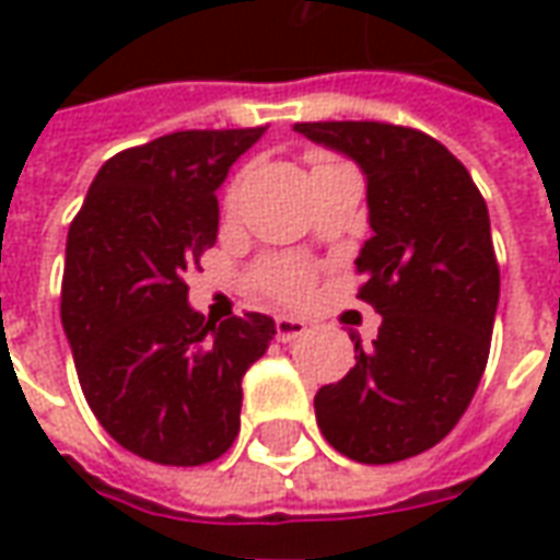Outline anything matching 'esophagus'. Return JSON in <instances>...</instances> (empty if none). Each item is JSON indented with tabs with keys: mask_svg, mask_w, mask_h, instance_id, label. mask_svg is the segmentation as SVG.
Listing matches in <instances>:
<instances>
[{
	"mask_svg": "<svg viewBox=\"0 0 560 560\" xmlns=\"http://www.w3.org/2000/svg\"><path fill=\"white\" fill-rule=\"evenodd\" d=\"M305 332H308V327H305V320H300V317H276V339L279 341H296L303 339Z\"/></svg>",
	"mask_w": 560,
	"mask_h": 560,
	"instance_id": "34e87169",
	"label": "esophagus"
}]
</instances>
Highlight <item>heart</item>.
<instances>
[{"label":"heart","instance_id":"heart-1","mask_svg":"<svg viewBox=\"0 0 560 560\" xmlns=\"http://www.w3.org/2000/svg\"><path fill=\"white\" fill-rule=\"evenodd\" d=\"M327 161V159H320ZM245 176L240 173L236 179H231L228 191H224V209L231 212L240 203L243 195ZM252 288L260 291L276 303H303L305 296L315 288V267L305 260H293V257H264L255 269H252Z\"/></svg>","mask_w":560,"mask_h":560}]
</instances>
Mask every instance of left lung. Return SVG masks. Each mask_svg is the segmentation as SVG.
<instances>
[{
  "instance_id": "left-lung-1",
  "label": "left lung",
  "mask_w": 560,
  "mask_h": 560,
  "mask_svg": "<svg viewBox=\"0 0 560 560\" xmlns=\"http://www.w3.org/2000/svg\"><path fill=\"white\" fill-rule=\"evenodd\" d=\"M365 173L369 224L357 291L381 320L353 369L317 389V425L341 456L389 465L444 441L477 393L501 269L468 167L425 131L393 122H296Z\"/></svg>"
}]
</instances>
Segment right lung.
<instances>
[{"label":"right lung","instance_id":"1","mask_svg":"<svg viewBox=\"0 0 560 560\" xmlns=\"http://www.w3.org/2000/svg\"><path fill=\"white\" fill-rule=\"evenodd\" d=\"M267 128H191L116 152L68 228L62 327L80 389L116 444L195 468L240 434L243 375L267 353L272 317L207 320L185 272L219 236L231 164Z\"/></svg>","mask_w":560,"mask_h":560}]
</instances>
